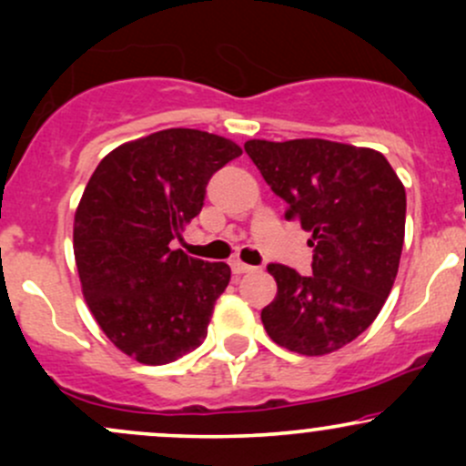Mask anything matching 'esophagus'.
<instances>
[{
    "instance_id": "obj_1",
    "label": "esophagus",
    "mask_w": 466,
    "mask_h": 466,
    "mask_svg": "<svg viewBox=\"0 0 466 466\" xmlns=\"http://www.w3.org/2000/svg\"><path fill=\"white\" fill-rule=\"evenodd\" d=\"M229 267H232V271L234 274H248V271H254V267L251 265H248V263H243V260H238V258H234V260H229Z\"/></svg>"
}]
</instances>
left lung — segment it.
Instances as JSON below:
<instances>
[{"label":"left lung","instance_id":"obj_1","mask_svg":"<svg viewBox=\"0 0 466 466\" xmlns=\"http://www.w3.org/2000/svg\"><path fill=\"white\" fill-rule=\"evenodd\" d=\"M287 218L311 232V276L271 263L274 302L260 313L267 335L300 355L350 344L374 322L399 271L405 188L379 151L318 140L245 142Z\"/></svg>","mask_w":466,"mask_h":466}]
</instances>
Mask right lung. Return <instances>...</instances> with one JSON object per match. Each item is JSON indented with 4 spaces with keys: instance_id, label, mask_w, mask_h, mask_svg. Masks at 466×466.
I'll use <instances>...</instances> for the list:
<instances>
[{
    "instance_id": "add662e5",
    "label": "right lung",
    "mask_w": 466,
    "mask_h": 466,
    "mask_svg": "<svg viewBox=\"0 0 466 466\" xmlns=\"http://www.w3.org/2000/svg\"><path fill=\"white\" fill-rule=\"evenodd\" d=\"M240 153L215 133L164 129L114 148L94 170L74 217V256L89 311L131 360L162 366L206 339L229 267L170 240H181L208 181Z\"/></svg>"
}]
</instances>
